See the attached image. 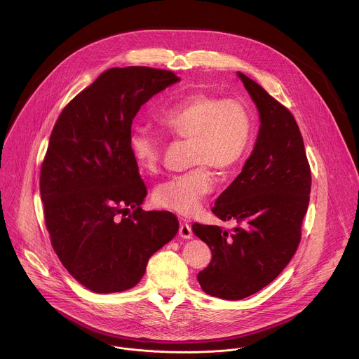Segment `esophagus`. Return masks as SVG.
Returning a JSON list of instances; mask_svg holds the SVG:
<instances>
[{
	"instance_id": "1",
	"label": "esophagus",
	"mask_w": 359,
	"mask_h": 359,
	"mask_svg": "<svg viewBox=\"0 0 359 359\" xmlns=\"http://www.w3.org/2000/svg\"><path fill=\"white\" fill-rule=\"evenodd\" d=\"M179 236L182 238H191L193 233H191V227L187 223H182L180 229H179Z\"/></svg>"
}]
</instances>
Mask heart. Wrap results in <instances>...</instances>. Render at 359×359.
<instances>
[{"label": "heart", "instance_id": "heart-1", "mask_svg": "<svg viewBox=\"0 0 359 359\" xmlns=\"http://www.w3.org/2000/svg\"><path fill=\"white\" fill-rule=\"evenodd\" d=\"M159 122L170 135L191 142V163L198 166L161 183L153 197L163 209L191 216L215 187V176L208 166L227 172L244 158L252 137L251 112L240 99L193 92L165 108ZM129 149L142 170L151 173L158 169L162 140L147 128L130 132Z\"/></svg>", "mask_w": 359, "mask_h": 359}]
</instances>
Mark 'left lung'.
<instances>
[{"label": "left lung", "mask_w": 359, "mask_h": 359, "mask_svg": "<svg viewBox=\"0 0 359 359\" xmlns=\"http://www.w3.org/2000/svg\"><path fill=\"white\" fill-rule=\"evenodd\" d=\"M237 76L257 107L260 128L241 173L212 212L238 226L231 231L198 223L191 227L213 255L197 276L201 290L233 301L260 291L287 267L311 191V170L294 116L257 82L241 72Z\"/></svg>", "instance_id": "8db88e82"}]
</instances>
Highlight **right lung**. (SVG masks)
<instances>
[{
	"label": "right lung",
	"instance_id": "add662e5",
	"mask_svg": "<svg viewBox=\"0 0 359 359\" xmlns=\"http://www.w3.org/2000/svg\"><path fill=\"white\" fill-rule=\"evenodd\" d=\"M179 81L170 71L111 68L69 102L50 133L39 180L45 224L64 267L93 292L135 287L179 230L173 213L142 210L147 190L129 149L140 107Z\"/></svg>",
	"mask_w": 359,
	"mask_h": 359
}]
</instances>
